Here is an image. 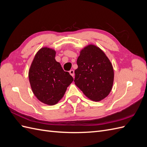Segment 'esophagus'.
Wrapping results in <instances>:
<instances>
[{"label": "esophagus", "instance_id": "34e87169", "mask_svg": "<svg viewBox=\"0 0 147 147\" xmlns=\"http://www.w3.org/2000/svg\"><path fill=\"white\" fill-rule=\"evenodd\" d=\"M69 73H70V74L72 75V76L74 78V75H75V74H74V70H70V71H69Z\"/></svg>", "mask_w": 147, "mask_h": 147}]
</instances>
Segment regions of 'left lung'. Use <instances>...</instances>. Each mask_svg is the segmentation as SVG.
Returning <instances> with one entry per match:
<instances>
[{"label":"left lung","instance_id":"left-lung-1","mask_svg":"<svg viewBox=\"0 0 147 147\" xmlns=\"http://www.w3.org/2000/svg\"><path fill=\"white\" fill-rule=\"evenodd\" d=\"M75 70L74 82L88 98L99 102L112 89L114 71L112 63L100 48L88 45L80 51Z\"/></svg>","mask_w":147,"mask_h":147}]
</instances>
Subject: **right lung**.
<instances>
[{"mask_svg":"<svg viewBox=\"0 0 147 147\" xmlns=\"http://www.w3.org/2000/svg\"><path fill=\"white\" fill-rule=\"evenodd\" d=\"M56 51L43 47L35 55L29 70L32 92L43 103L53 105L63 98L67 88L74 80L55 59Z\"/></svg>","mask_w":147,"mask_h":147,"instance_id":"obj_1","label":"right lung"}]
</instances>
